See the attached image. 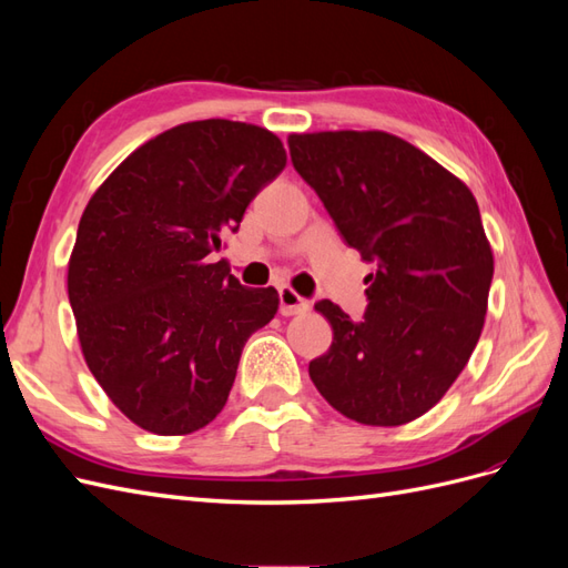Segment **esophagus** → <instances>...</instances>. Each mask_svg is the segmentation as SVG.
Segmentation results:
<instances>
[{
  "mask_svg": "<svg viewBox=\"0 0 568 568\" xmlns=\"http://www.w3.org/2000/svg\"><path fill=\"white\" fill-rule=\"evenodd\" d=\"M307 307H311V301H305L301 294H296L294 288H291V286L280 288V313L284 317L301 315V313L307 311Z\"/></svg>",
  "mask_w": 568,
  "mask_h": 568,
  "instance_id": "esophagus-1",
  "label": "esophagus"
}]
</instances>
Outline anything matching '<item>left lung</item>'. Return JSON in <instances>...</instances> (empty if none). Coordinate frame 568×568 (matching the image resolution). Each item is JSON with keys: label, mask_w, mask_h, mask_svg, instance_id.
I'll use <instances>...</instances> for the list:
<instances>
[{"label": "left lung", "mask_w": 568, "mask_h": 568, "mask_svg": "<svg viewBox=\"0 0 568 568\" xmlns=\"http://www.w3.org/2000/svg\"><path fill=\"white\" fill-rule=\"evenodd\" d=\"M288 149L346 244L376 263L359 322L315 303L334 341L311 379L353 422L417 419L455 384L486 322L493 251L478 203L450 170L382 130L288 134Z\"/></svg>", "instance_id": "left-lung-1"}]
</instances>
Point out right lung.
I'll use <instances>...</instances> for the list:
<instances>
[{
	"label": "right lung",
	"instance_id": "add662e5",
	"mask_svg": "<svg viewBox=\"0 0 568 568\" xmlns=\"http://www.w3.org/2000/svg\"><path fill=\"white\" fill-rule=\"evenodd\" d=\"M284 165L270 130L194 120L132 151L84 209L68 261L80 348L144 432L186 436L211 424L248 336L277 315V288H246L211 255Z\"/></svg>",
	"mask_w": 568,
	"mask_h": 568
}]
</instances>
